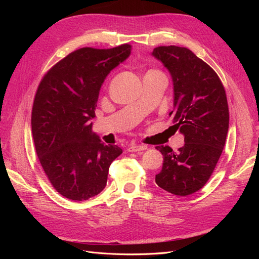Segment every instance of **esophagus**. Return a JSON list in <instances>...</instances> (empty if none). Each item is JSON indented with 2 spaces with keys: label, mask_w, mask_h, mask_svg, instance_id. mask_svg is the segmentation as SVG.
<instances>
[{
  "label": "esophagus",
  "mask_w": 259,
  "mask_h": 259,
  "mask_svg": "<svg viewBox=\"0 0 259 259\" xmlns=\"http://www.w3.org/2000/svg\"><path fill=\"white\" fill-rule=\"evenodd\" d=\"M147 149V146L144 145H134V146H131L128 147L127 150L130 152H137V151H144Z\"/></svg>",
  "instance_id": "34e87169"
}]
</instances>
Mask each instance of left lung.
Masks as SVG:
<instances>
[{
  "label": "left lung",
  "instance_id": "left-lung-1",
  "mask_svg": "<svg viewBox=\"0 0 259 259\" xmlns=\"http://www.w3.org/2000/svg\"><path fill=\"white\" fill-rule=\"evenodd\" d=\"M151 55L170 74L174 109L169 115L185 137L177 152L168 146L156 147L164 161L155 183L185 197L206 184L222 155L229 128L226 92L214 70L190 50L159 46Z\"/></svg>",
  "mask_w": 259,
  "mask_h": 259
}]
</instances>
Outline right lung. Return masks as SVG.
<instances>
[{
  "label": "right lung",
  "mask_w": 259,
  "mask_h": 259,
  "mask_svg": "<svg viewBox=\"0 0 259 259\" xmlns=\"http://www.w3.org/2000/svg\"><path fill=\"white\" fill-rule=\"evenodd\" d=\"M131 49L74 51L38 85L31 115L35 151L51 184L67 199L84 201L103 191L109 167L122 153L93 133L92 120L101 85Z\"/></svg>",
  "instance_id": "1"
}]
</instances>
